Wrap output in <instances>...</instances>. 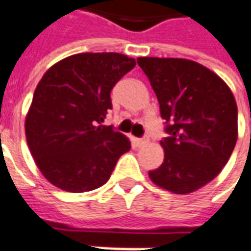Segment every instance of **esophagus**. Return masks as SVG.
<instances>
[{"mask_svg":"<svg viewBox=\"0 0 251 251\" xmlns=\"http://www.w3.org/2000/svg\"><path fill=\"white\" fill-rule=\"evenodd\" d=\"M147 142H148L147 138H136L137 147H144V145H145Z\"/></svg>","mask_w":251,"mask_h":251,"instance_id":"34e87169","label":"esophagus"}]
</instances>
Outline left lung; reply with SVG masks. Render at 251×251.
<instances>
[{
  "label": "left lung",
  "instance_id": "left-lung-1",
  "mask_svg": "<svg viewBox=\"0 0 251 251\" xmlns=\"http://www.w3.org/2000/svg\"><path fill=\"white\" fill-rule=\"evenodd\" d=\"M165 120L160 141L164 161L149 171L153 183L191 194L219 175L238 138V109L231 90L199 63L174 57H138Z\"/></svg>",
  "mask_w": 251,
  "mask_h": 251
}]
</instances>
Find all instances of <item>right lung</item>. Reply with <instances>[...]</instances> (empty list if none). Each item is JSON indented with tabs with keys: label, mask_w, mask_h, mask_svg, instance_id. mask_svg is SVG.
Masks as SVG:
<instances>
[{
	"label": "right lung",
	"mask_w": 251,
	"mask_h": 251,
	"mask_svg": "<svg viewBox=\"0 0 251 251\" xmlns=\"http://www.w3.org/2000/svg\"><path fill=\"white\" fill-rule=\"evenodd\" d=\"M136 60L115 52L77 53L41 77L25 120V134L37 167L67 192H87L110 179L130 141L100 125L111 109L110 93Z\"/></svg>",
	"instance_id": "obj_1"
}]
</instances>
